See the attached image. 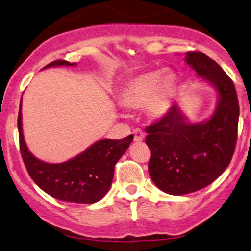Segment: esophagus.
I'll return each mask as SVG.
<instances>
[{
	"label": "esophagus",
	"mask_w": 251,
	"mask_h": 251,
	"mask_svg": "<svg viewBox=\"0 0 251 251\" xmlns=\"http://www.w3.org/2000/svg\"><path fill=\"white\" fill-rule=\"evenodd\" d=\"M133 134H134V141L140 142L145 139V133H143L140 128H136L133 131Z\"/></svg>",
	"instance_id": "esophagus-1"
}]
</instances>
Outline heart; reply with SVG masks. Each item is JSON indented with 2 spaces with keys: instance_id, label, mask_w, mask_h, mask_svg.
Returning <instances> with one entry per match:
<instances>
[{
  "instance_id": "1",
  "label": "heart",
  "mask_w": 251,
  "mask_h": 251,
  "mask_svg": "<svg viewBox=\"0 0 251 251\" xmlns=\"http://www.w3.org/2000/svg\"><path fill=\"white\" fill-rule=\"evenodd\" d=\"M176 88L175 73L160 69L131 80L123 92L122 100L127 108L143 109L148 106L152 116L160 117L171 108Z\"/></svg>"
}]
</instances>
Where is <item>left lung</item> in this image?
<instances>
[{
	"label": "left lung",
	"instance_id": "8db88e82",
	"mask_svg": "<svg viewBox=\"0 0 251 251\" xmlns=\"http://www.w3.org/2000/svg\"><path fill=\"white\" fill-rule=\"evenodd\" d=\"M186 62L218 92L211 118L192 124L175 103L146 128L149 175L164 193L185 195L212 183L232 160L238 139L239 100L234 83L205 53L189 51Z\"/></svg>",
	"mask_w": 251,
	"mask_h": 251
}]
</instances>
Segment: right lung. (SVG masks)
<instances>
[{
  "instance_id": "1",
  "label": "right lung",
  "mask_w": 251,
  "mask_h": 251,
  "mask_svg": "<svg viewBox=\"0 0 251 251\" xmlns=\"http://www.w3.org/2000/svg\"><path fill=\"white\" fill-rule=\"evenodd\" d=\"M75 65L68 61H53L45 68ZM19 147L28 175L43 192L52 198L76 204L99 202L111 186L115 165L132 142L133 135L122 140H100L75 158L50 164L35 158L26 146L22 128V100L18 113Z\"/></svg>"
}]
</instances>
